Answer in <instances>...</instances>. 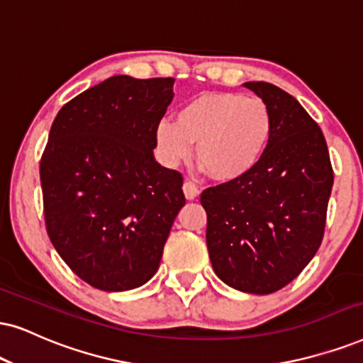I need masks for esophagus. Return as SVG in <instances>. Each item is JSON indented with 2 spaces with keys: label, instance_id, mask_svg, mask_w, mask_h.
Returning <instances> with one entry per match:
<instances>
[{
  "label": "esophagus",
  "instance_id": "esophagus-1",
  "mask_svg": "<svg viewBox=\"0 0 363 363\" xmlns=\"http://www.w3.org/2000/svg\"><path fill=\"white\" fill-rule=\"evenodd\" d=\"M182 191H184V196L189 201L196 199V197L199 196V187H197L194 182H191V181H186L184 184H182Z\"/></svg>",
  "mask_w": 363,
  "mask_h": 363
}]
</instances>
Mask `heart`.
Masks as SVG:
<instances>
[{
	"label": "heart",
	"instance_id": "b5f03b06",
	"mask_svg": "<svg viewBox=\"0 0 363 363\" xmlns=\"http://www.w3.org/2000/svg\"><path fill=\"white\" fill-rule=\"evenodd\" d=\"M273 134V116L259 97L238 91H206L179 108L176 122L164 118L155 127V142L167 166L192 154L216 181L245 177L266 152Z\"/></svg>",
	"mask_w": 363,
	"mask_h": 363
}]
</instances>
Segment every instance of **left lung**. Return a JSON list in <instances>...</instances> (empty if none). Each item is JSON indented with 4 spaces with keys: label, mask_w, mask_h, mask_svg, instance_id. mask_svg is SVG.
I'll list each match as a JSON object with an SVG mask.
<instances>
[{
    "label": "left lung",
    "mask_w": 363,
    "mask_h": 363,
    "mask_svg": "<svg viewBox=\"0 0 363 363\" xmlns=\"http://www.w3.org/2000/svg\"><path fill=\"white\" fill-rule=\"evenodd\" d=\"M245 86L272 110V140L253 171L204 189L201 204L214 273L235 290L268 295L322 245L333 169L322 128L295 97L266 82Z\"/></svg>",
    "instance_id": "left-lung-1"
}]
</instances>
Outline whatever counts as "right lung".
I'll return each instance as SVG.
<instances>
[{
	"label": "right lung",
	"instance_id": "right-lung-1",
	"mask_svg": "<svg viewBox=\"0 0 363 363\" xmlns=\"http://www.w3.org/2000/svg\"><path fill=\"white\" fill-rule=\"evenodd\" d=\"M174 79L110 77L60 108L40 162L45 224L90 286L127 291L157 272L182 206V174L155 162Z\"/></svg>",
	"mask_w": 363,
	"mask_h": 363
}]
</instances>
